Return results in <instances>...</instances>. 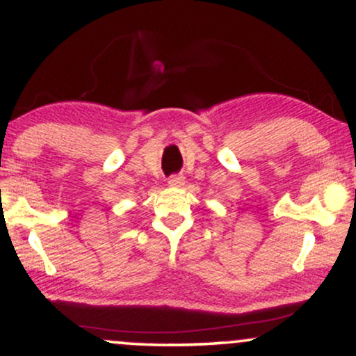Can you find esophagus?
I'll list each match as a JSON object with an SVG mask.
<instances>
[{"mask_svg": "<svg viewBox=\"0 0 356 356\" xmlns=\"http://www.w3.org/2000/svg\"><path fill=\"white\" fill-rule=\"evenodd\" d=\"M167 182H169L170 187H182L184 184H186V177L181 174H175V175H170Z\"/></svg>", "mask_w": 356, "mask_h": 356, "instance_id": "1", "label": "esophagus"}]
</instances>
